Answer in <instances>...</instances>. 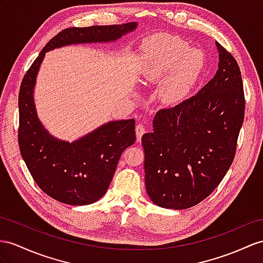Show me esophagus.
Returning <instances> with one entry per match:
<instances>
[{
  "label": "esophagus",
  "mask_w": 263,
  "mask_h": 263,
  "mask_svg": "<svg viewBox=\"0 0 263 263\" xmlns=\"http://www.w3.org/2000/svg\"><path fill=\"white\" fill-rule=\"evenodd\" d=\"M145 132H146V130H145V126L143 124L139 123L136 126V133H137V141H138V142H140L141 138H142V136H143Z\"/></svg>",
  "instance_id": "34e87169"
}]
</instances>
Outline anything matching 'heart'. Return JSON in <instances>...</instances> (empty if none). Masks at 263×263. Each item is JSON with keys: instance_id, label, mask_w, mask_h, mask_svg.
I'll return each mask as SVG.
<instances>
[{"instance_id": "obj_1", "label": "heart", "mask_w": 263, "mask_h": 263, "mask_svg": "<svg viewBox=\"0 0 263 263\" xmlns=\"http://www.w3.org/2000/svg\"><path fill=\"white\" fill-rule=\"evenodd\" d=\"M204 64L202 51L189 49L184 42L173 37H156L144 50L143 74L150 80H159L171 69L161 89V96L167 102H178L189 96Z\"/></svg>"}]
</instances>
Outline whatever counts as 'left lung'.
<instances>
[{"label":"left lung","mask_w":263,"mask_h":263,"mask_svg":"<svg viewBox=\"0 0 263 263\" xmlns=\"http://www.w3.org/2000/svg\"><path fill=\"white\" fill-rule=\"evenodd\" d=\"M219 69L194 94L159 110L142 137L145 187L153 203L183 209L200 203L231 166L245 119V92L235 59L220 43Z\"/></svg>","instance_id":"obj_1"}]
</instances>
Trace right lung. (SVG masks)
<instances>
[{
  "mask_svg": "<svg viewBox=\"0 0 263 263\" xmlns=\"http://www.w3.org/2000/svg\"><path fill=\"white\" fill-rule=\"evenodd\" d=\"M136 28L137 23L131 22L64 29L46 43L22 80L18 93L20 152L40 189L59 202L86 205L104 196L121 154L136 141V121H111L71 143L51 136L40 122L33 100L45 52L70 44L116 41Z\"/></svg>",
  "mask_w": 263,
  "mask_h": 263,
  "instance_id": "right-lung-1",
  "label": "right lung"
}]
</instances>
